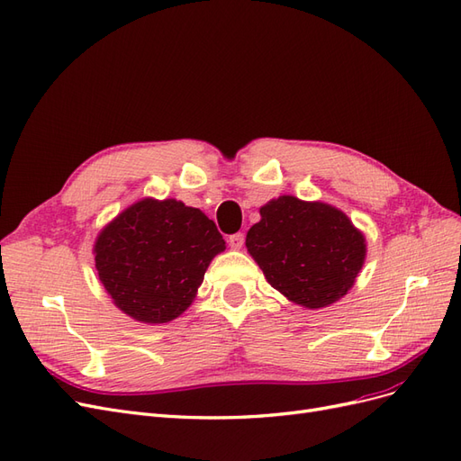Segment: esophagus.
Returning a JSON list of instances; mask_svg holds the SVG:
<instances>
[{
	"label": "esophagus",
	"instance_id": "34e87169",
	"mask_svg": "<svg viewBox=\"0 0 461 461\" xmlns=\"http://www.w3.org/2000/svg\"><path fill=\"white\" fill-rule=\"evenodd\" d=\"M229 246L232 249H240L244 246V234L242 232H236V234H230L229 236Z\"/></svg>",
	"mask_w": 461,
	"mask_h": 461
}]
</instances>
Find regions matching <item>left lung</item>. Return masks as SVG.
<instances>
[{
  "label": "left lung",
  "instance_id": "1",
  "mask_svg": "<svg viewBox=\"0 0 461 461\" xmlns=\"http://www.w3.org/2000/svg\"><path fill=\"white\" fill-rule=\"evenodd\" d=\"M259 215L246 234V248L275 290L310 310L348 294L367 248L346 213L323 202L278 196Z\"/></svg>",
  "mask_w": 461,
  "mask_h": 461
}]
</instances>
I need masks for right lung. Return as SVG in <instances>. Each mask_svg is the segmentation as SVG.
Here are the masks:
<instances>
[{"instance_id": "obj_1", "label": "right lung", "mask_w": 461, "mask_h": 461, "mask_svg": "<svg viewBox=\"0 0 461 461\" xmlns=\"http://www.w3.org/2000/svg\"><path fill=\"white\" fill-rule=\"evenodd\" d=\"M221 252L225 240L200 209L153 198L124 209L94 244L95 269L113 303L151 325L186 312Z\"/></svg>"}]
</instances>
